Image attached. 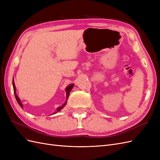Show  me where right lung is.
Listing matches in <instances>:
<instances>
[{"mask_svg":"<svg viewBox=\"0 0 160 160\" xmlns=\"http://www.w3.org/2000/svg\"><path fill=\"white\" fill-rule=\"evenodd\" d=\"M12 85H13L14 93V95H15V98H16V99H17V101L18 103L19 104V105H20L21 107L22 108V103H21V102L20 99H19V98H18V96L17 95V93H16V88H15V85H14V80H12ZM73 86H74V85H73V84H71V85H70L69 86H68V87H67V88H66V89H65V90H66V92H67V99H68L70 91L72 90V88H73ZM66 103H67V102H65V103L63 105H62V106H60V107L58 108L57 109V111H59L61 109L65 107V105H66Z\"/></svg>","mask_w":160,"mask_h":160,"instance_id":"right-lung-1","label":"right lung"}]
</instances>
